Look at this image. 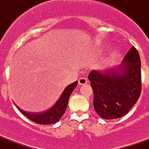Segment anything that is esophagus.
<instances>
[{"label":"esophagus","mask_w":149,"mask_h":149,"mask_svg":"<svg viewBox=\"0 0 149 149\" xmlns=\"http://www.w3.org/2000/svg\"><path fill=\"white\" fill-rule=\"evenodd\" d=\"M87 82H88L87 78H86V77H81L78 80L79 85H81V86H84V85L87 84Z\"/></svg>","instance_id":"obj_1"}]
</instances>
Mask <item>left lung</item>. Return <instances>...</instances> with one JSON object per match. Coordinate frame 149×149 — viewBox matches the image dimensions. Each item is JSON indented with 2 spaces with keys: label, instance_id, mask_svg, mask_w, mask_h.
Wrapping results in <instances>:
<instances>
[{
  "label": "left lung",
  "instance_id": "8db88e82",
  "mask_svg": "<svg viewBox=\"0 0 149 149\" xmlns=\"http://www.w3.org/2000/svg\"><path fill=\"white\" fill-rule=\"evenodd\" d=\"M88 79L96 113L106 120L125 116L141 93V61L137 49L132 46L119 65L92 70Z\"/></svg>",
  "mask_w": 149,
  "mask_h": 149
}]
</instances>
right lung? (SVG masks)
Listing matches in <instances>:
<instances>
[{"instance_id": "1", "label": "right lung", "mask_w": 149, "mask_h": 149, "mask_svg": "<svg viewBox=\"0 0 149 149\" xmlns=\"http://www.w3.org/2000/svg\"><path fill=\"white\" fill-rule=\"evenodd\" d=\"M78 84V81H75L68 85L64 91H63L58 100L56 101V103L53 106L46 111L40 112V113H28L26 111H24L16 105L19 111L24 114V116L28 117L29 120H31L33 122H36L40 125H50L54 124L55 122L58 121L61 119L62 116L64 114L67 109V106L68 104L69 97L72 95L74 89L77 87Z\"/></svg>"}]
</instances>
